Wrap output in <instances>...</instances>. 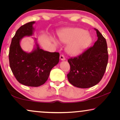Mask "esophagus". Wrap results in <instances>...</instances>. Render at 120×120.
<instances>
[{
	"label": "esophagus",
	"mask_w": 120,
	"mask_h": 120,
	"mask_svg": "<svg viewBox=\"0 0 120 120\" xmlns=\"http://www.w3.org/2000/svg\"><path fill=\"white\" fill-rule=\"evenodd\" d=\"M60 60H65V57L64 56V55H60Z\"/></svg>",
	"instance_id": "obj_1"
}]
</instances>
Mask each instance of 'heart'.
<instances>
[{"label": "heart", "mask_w": 120, "mask_h": 120, "mask_svg": "<svg viewBox=\"0 0 120 120\" xmlns=\"http://www.w3.org/2000/svg\"><path fill=\"white\" fill-rule=\"evenodd\" d=\"M60 40L63 44H68L67 53L72 56L78 55L84 51L92 42L90 34L84 29L71 28L64 29L58 34ZM53 42L58 45V42L54 39Z\"/></svg>", "instance_id": "1"}]
</instances>
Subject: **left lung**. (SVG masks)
<instances>
[{
  "label": "left lung",
  "mask_w": 120,
  "mask_h": 120,
  "mask_svg": "<svg viewBox=\"0 0 120 120\" xmlns=\"http://www.w3.org/2000/svg\"><path fill=\"white\" fill-rule=\"evenodd\" d=\"M98 39L92 47L78 57L68 60L70 70L67 75L69 82L76 87L87 88L99 82L105 71L108 62L107 44L98 29Z\"/></svg>",
  "instance_id": "1"
}]
</instances>
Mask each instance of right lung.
Returning <instances> with one entry per match:
<instances>
[{
  "label": "right lung",
  "instance_id": "obj_1",
  "mask_svg": "<svg viewBox=\"0 0 120 120\" xmlns=\"http://www.w3.org/2000/svg\"><path fill=\"white\" fill-rule=\"evenodd\" d=\"M34 21L21 26L12 38L9 50L10 67L16 79L21 84L38 87L48 79L51 70L59 62L60 53L41 49L37 43L30 52L24 51L20 45L21 40L33 35Z\"/></svg>",
  "mask_w": 120,
  "mask_h": 120
}]
</instances>
